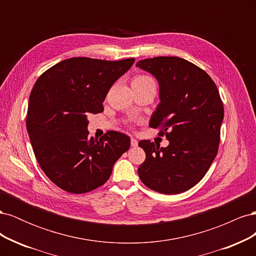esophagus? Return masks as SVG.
<instances>
[{
  "label": "esophagus",
  "instance_id": "1",
  "mask_svg": "<svg viewBox=\"0 0 256 256\" xmlns=\"http://www.w3.org/2000/svg\"><path fill=\"white\" fill-rule=\"evenodd\" d=\"M130 144H131V146H132V147H136V146H138V141L136 140V138H131V141H130Z\"/></svg>",
  "mask_w": 256,
  "mask_h": 256
}]
</instances>
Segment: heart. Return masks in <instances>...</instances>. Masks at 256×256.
Listing matches in <instances>:
<instances>
[{
  "instance_id": "heart-1",
  "label": "heart",
  "mask_w": 256,
  "mask_h": 256,
  "mask_svg": "<svg viewBox=\"0 0 256 256\" xmlns=\"http://www.w3.org/2000/svg\"><path fill=\"white\" fill-rule=\"evenodd\" d=\"M152 79L150 76H144V74H138L132 80V86H138V85H143L146 83H152Z\"/></svg>"
}]
</instances>
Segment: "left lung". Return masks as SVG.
Instances as JSON below:
<instances>
[{
  "instance_id": "left-lung-1",
  "label": "left lung",
  "mask_w": 256,
  "mask_h": 256,
  "mask_svg": "<svg viewBox=\"0 0 256 256\" xmlns=\"http://www.w3.org/2000/svg\"><path fill=\"white\" fill-rule=\"evenodd\" d=\"M136 67L158 80L160 104L150 126L160 128L170 143L138 142L146 154L138 176L159 193L184 192L205 176L218 152L224 116L219 90L203 69L182 58H145Z\"/></svg>"
}]
</instances>
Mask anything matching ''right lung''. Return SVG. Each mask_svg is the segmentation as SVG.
Instances as JSON below:
<instances>
[{
	"label": "right lung",
	"mask_w": 256,
	"mask_h": 256,
	"mask_svg": "<svg viewBox=\"0 0 256 256\" xmlns=\"http://www.w3.org/2000/svg\"><path fill=\"white\" fill-rule=\"evenodd\" d=\"M134 63V58H72L49 68L34 84L28 134L42 170L60 189L80 194L100 187L129 150L130 138L118 131L99 140L90 138L88 118L104 111L108 92Z\"/></svg>",
	"instance_id": "right-lung-1"
}]
</instances>
